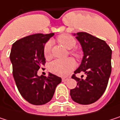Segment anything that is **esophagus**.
<instances>
[{
    "instance_id": "34e87169",
    "label": "esophagus",
    "mask_w": 120,
    "mask_h": 120,
    "mask_svg": "<svg viewBox=\"0 0 120 120\" xmlns=\"http://www.w3.org/2000/svg\"><path fill=\"white\" fill-rule=\"evenodd\" d=\"M68 79H69V77H63V78H62V80H63V82H65V81H68Z\"/></svg>"
}]
</instances>
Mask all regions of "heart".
I'll use <instances>...</instances> for the list:
<instances>
[{
	"mask_svg": "<svg viewBox=\"0 0 120 120\" xmlns=\"http://www.w3.org/2000/svg\"><path fill=\"white\" fill-rule=\"evenodd\" d=\"M57 41L59 43L63 45L68 49H72L70 50V54L75 57L76 59L79 60L82 57V54L78 49L73 48L77 44V41L75 38L68 34H61L57 38ZM43 55L44 57L49 60L52 57V42L50 41L46 42L43 46ZM75 68V62L72 58H68L65 60H55L52 61L49 65V70L53 74L65 77L68 75Z\"/></svg>",
	"mask_w": 120,
	"mask_h": 120,
	"instance_id": "obj_1",
	"label": "heart"
}]
</instances>
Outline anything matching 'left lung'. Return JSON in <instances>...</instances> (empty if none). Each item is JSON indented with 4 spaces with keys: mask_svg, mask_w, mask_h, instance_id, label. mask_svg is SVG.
Masks as SVG:
<instances>
[{
    "mask_svg": "<svg viewBox=\"0 0 120 120\" xmlns=\"http://www.w3.org/2000/svg\"><path fill=\"white\" fill-rule=\"evenodd\" d=\"M77 39L82 45L84 57L79 68L72 78L77 82V87L70 90L72 99L82 105L97 101L104 94L111 74L112 50L105 41L86 32H78ZM84 72L86 80L76 74Z\"/></svg>",
    "mask_w": 120,
    "mask_h": 120,
    "instance_id": "obj_1",
    "label": "left lung"
}]
</instances>
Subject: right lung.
Returning <instances> with one entry per match:
<instances>
[{
	"mask_svg": "<svg viewBox=\"0 0 120 120\" xmlns=\"http://www.w3.org/2000/svg\"><path fill=\"white\" fill-rule=\"evenodd\" d=\"M54 33L36 34L24 37L12 44L10 55L12 75L21 96L29 103L41 105L52 98L62 79L49 73L38 77V70L45 64L43 46Z\"/></svg>",
	"mask_w": 120,
	"mask_h": 120,
	"instance_id": "1",
	"label": "right lung"
}]
</instances>
